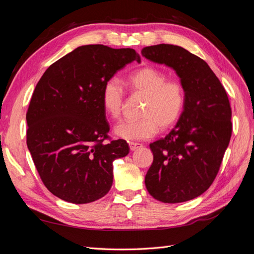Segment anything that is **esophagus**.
Masks as SVG:
<instances>
[{
    "label": "esophagus",
    "mask_w": 254,
    "mask_h": 254,
    "mask_svg": "<svg viewBox=\"0 0 254 254\" xmlns=\"http://www.w3.org/2000/svg\"><path fill=\"white\" fill-rule=\"evenodd\" d=\"M128 146H129V149H131L132 151H135V150H138L140 148H142V144L141 143H138V142H128Z\"/></svg>",
    "instance_id": "esophagus-1"
}]
</instances>
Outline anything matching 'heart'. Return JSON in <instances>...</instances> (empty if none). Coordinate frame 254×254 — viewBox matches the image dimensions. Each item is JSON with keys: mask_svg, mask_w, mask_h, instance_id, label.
Returning <instances> with one entry per match:
<instances>
[{"mask_svg": "<svg viewBox=\"0 0 254 254\" xmlns=\"http://www.w3.org/2000/svg\"><path fill=\"white\" fill-rule=\"evenodd\" d=\"M164 72L152 67H144L133 72L127 84L134 92L146 97L140 112L141 118L134 121H123L114 128L119 138L135 141L152 138L157 131L173 127L184 110L185 92L183 86L177 81H167ZM126 92L117 77L105 82L101 101L105 113L117 119L122 110Z\"/></svg>", "mask_w": 254, "mask_h": 254, "instance_id": "1", "label": "heart"}]
</instances>
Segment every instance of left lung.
I'll return each instance as SVG.
<instances>
[{"instance_id": "8db88e82", "label": "left lung", "mask_w": 254, "mask_h": 254, "mask_svg": "<svg viewBox=\"0 0 254 254\" xmlns=\"http://www.w3.org/2000/svg\"><path fill=\"white\" fill-rule=\"evenodd\" d=\"M147 60L176 71L185 104L176 127L150 143L153 163L144 184L154 199L180 203L199 197L212 185L232 134L228 95L208 64L182 47L161 45L141 50Z\"/></svg>"}]
</instances>
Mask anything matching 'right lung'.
<instances>
[{"label": "right lung", "instance_id": "obj_1", "mask_svg": "<svg viewBox=\"0 0 254 254\" xmlns=\"http://www.w3.org/2000/svg\"><path fill=\"white\" fill-rule=\"evenodd\" d=\"M140 57L133 49L78 47L46 70L26 113V143L43 184L75 204L96 201L113 185V162L128 154L126 140L105 143V82Z\"/></svg>", "mask_w": 254, "mask_h": 254}]
</instances>
